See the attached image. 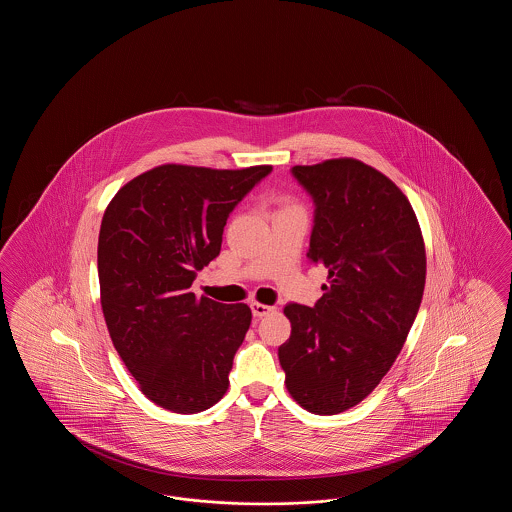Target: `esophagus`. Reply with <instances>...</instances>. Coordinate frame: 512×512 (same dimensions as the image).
Masks as SVG:
<instances>
[{"label":"esophagus","instance_id":"esophagus-1","mask_svg":"<svg viewBox=\"0 0 512 512\" xmlns=\"http://www.w3.org/2000/svg\"><path fill=\"white\" fill-rule=\"evenodd\" d=\"M251 311H253V317H267V315H270V313L274 311V307L265 305V303H257V301H253V303H251Z\"/></svg>","mask_w":512,"mask_h":512}]
</instances>
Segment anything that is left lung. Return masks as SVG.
Instances as JSON below:
<instances>
[{"instance_id": "8db88e82", "label": "left lung", "mask_w": 512, "mask_h": 512, "mask_svg": "<svg viewBox=\"0 0 512 512\" xmlns=\"http://www.w3.org/2000/svg\"><path fill=\"white\" fill-rule=\"evenodd\" d=\"M292 174L315 201L307 257L328 268V284L315 307H284L292 334L278 359L303 409L343 413L403 349L424 293V240L409 199L363 161L297 165Z\"/></svg>"}]
</instances>
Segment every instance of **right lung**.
I'll return each mask as SVG.
<instances>
[{
  "instance_id": "add662e5",
  "label": "right lung",
  "mask_w": 512,
  "mask_h": 512,
  "mask_svg": "<svg viewBox=\"0 0 512 512\" xmlns=\"http://www.w3.org/2000/svg\"><path fill=\"white\" fill-rule=\"evenodd\" d=\"M270 171L161 165L124 184L105 209L98 242L105 324L142 393L167 411L201 413L228 390L251 309L195 297L190 288L219 255L234 207Z\"/></svg>"
}]
</instances>
